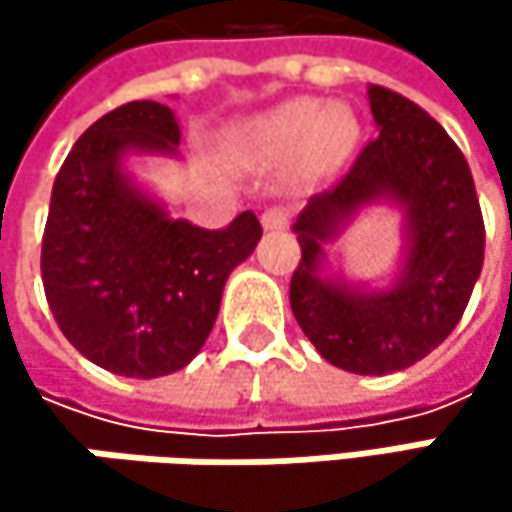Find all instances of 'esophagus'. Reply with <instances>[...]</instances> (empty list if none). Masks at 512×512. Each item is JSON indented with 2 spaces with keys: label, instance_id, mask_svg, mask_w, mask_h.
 I'll return each mask as SVG.
<instances>
[{
  "label": "esophagus",
  "instance_id": "esophagus-1",
  "mask_svg": "<svg viewBox=\"0 0 512 512\" xmlns=\"http://www.w3.org/2000/svg\"><path fill=\"white\" fill-rule=\"evenodd\" d=\"M287 219H290V213L284 207H269V210H263L260 225L266 231H281V228H287Z\"/></svg>",
  "mask_w": 512,
  "mask_h": 512
}]
</instances>
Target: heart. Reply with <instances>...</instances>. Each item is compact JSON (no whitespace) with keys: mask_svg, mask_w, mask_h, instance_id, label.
<instances>
[{"mask_svg":"<svg viewBox=\"0 0 512 512\" xmlns=\"http://www.w3.org/2000/svg\"><path fill=\"white\" fill-rule=\"evenodd\" d=\"M228 142L234 154L257 165L299 159L305 174L326 177L338 171L356 151L358 121L344 106L287 100L237 124Z\"/></svg>","mask_w":512,"mask_h":512,"instance_id":"obj_1","label":"heart"}]
</instances>
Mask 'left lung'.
I'll use <instances>...</instances> for the list:
<instances>
[{"label": "left lung", "mask_w": 512, "mask_h": 512, "mask_svg": "<svg viewBox=\"0 0 512 512\" xmlns=\"http://www.w3.org/2000/svg\"><path fill=\"white\" fill-rule=\"evenodd\" d=\"M367 100L379 136L293 222L302 260L290 308L329 364L385 376L430 356L460 323L483 266V216L468 162L445 127L382 85H367ZM373 206L404 213L401 263L382 288L347 279L331 252Z\"/></svg>", "instance_id": "obj_1"}]
</instances>
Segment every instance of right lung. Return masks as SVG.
Returning <instances> with one entry per match:
<instances>
[{
	"label": "right lung",
	"instance_id": "1",
	"mask_svg": "<svg viewBox=\"0 0 512 512\" xmlns=\"http://www.w3.org/2000/svg\"><path fill=\"white\" fill-rule=\"evenodd\" d=\"M174 112L133 100L94 121L52 183L41 272L64 338L103 370L156 379L201 353L228 275L255 252L252 210L207 231L174 219L133 171L180 159Z\"/></svg>",
	"mask_w": 512,
	"mask_h": 512
}]
</instances>
